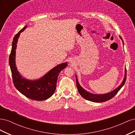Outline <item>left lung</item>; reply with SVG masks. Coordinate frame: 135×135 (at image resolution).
<instances>
[{
    "mask_svg": "<svg viewBox=\"0 0 135 135\" xmlns=\"http://www.w3.org/2000/svg\"><path fill=\"white\" fill-rule=\"evenodd\" d=\"M120 39L122 40V43H123V45H124L123 40L122 38L119 36ZM126 68L124 69V78L123 79L122 82L120 83V84L115 89H114L111 92H109L108 93H106L104 94H94L92 93L89 92L84 89L81 85L79 84L78 79L77 78V76L75 75L76 76V87L78 88V91L80 95L81 96V97H83L85 100L90 101L92 102H94V103H103V102L107 101L110 99H111L119 91L121 88L123 86L125 81L126 80Z\"/></svg>",
    "mask_w": 135,
    "mask_h": 135,
    "instance_id": "left-lung-1",
    "label": "left lung"
}]
</instances>
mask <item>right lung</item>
<instances>
[{
	"mask_svg": "<svg viewBox=\"0 0 135 135\" xmlns=\"http://www.w3.org/2000/svg\"><path fill=\"white\" fill-rule=\"evenodd\" d=\"M27 25L20 30L13 38L12 50L9 59V64L15 87L22 95L30 99L43 101L51 97L56 88L57 77L60 72L68 66V62L57 65L40 78L30 80L22 77L17 70L16 64V50L20 34L26 28Z\"/></svg>",
	"mask_w": 135,
	"mask_h": 135,
	"instance_id": "right-lung-1",
	"label": "right lung"
}]
</instances>
